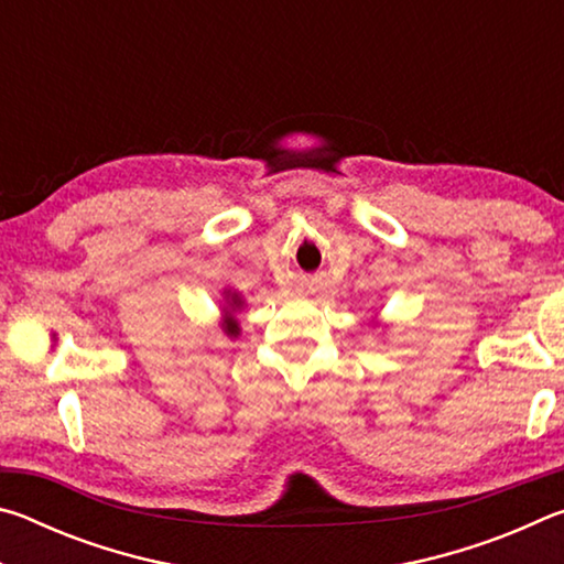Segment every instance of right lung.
Instances as JSON below:
<instances>
[{
  "mask_svg": "<svg viewBox=\"0 0 564 564\" xmlns=\"http://www.w3.org/2000/svg\"><path fill=\"white\" fill-rule=\"evenodd\" d=\"M224 303H221V323H218V326H221V330L226 333L228 338H238L241 336V323H238V313H241L243 308H246V299L238 291H234V289H224Z\"/></svg>",
  "mask_w": 564,
  "mask_h": 564,
  "instance_id": "right-lung-1",
  "label": "right lung"
}]
</instances>
